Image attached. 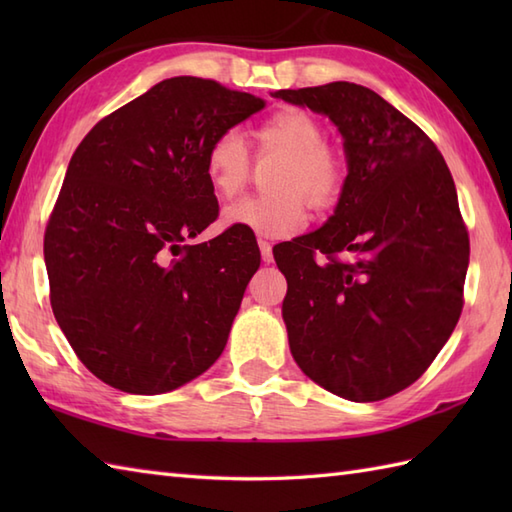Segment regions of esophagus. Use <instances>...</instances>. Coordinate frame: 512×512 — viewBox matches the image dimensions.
I'll use <instances>...</instances> for the list:
<instances>
[{
    "label": "esophagus",
    "mask_w": 512,
    "mask_h": 512,
    "mask_svg": "<svg viewBox=\"0 0 512 512\" xmlns=\"http://www.w3.org/2000/svg\"><path fill=\"white\" fill-rule=\"evenodd\" d=\"M259 250H262V259H264V264H270L273 262V244L270 242H266V239H259Z\"/></svg>",
    "instance_id": "34e87169"
}]
</instances>
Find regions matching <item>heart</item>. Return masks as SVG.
I'll use <instances>...</instances> for the list:
<instances>
[{"label":"heart","instance_id":"obj_1","mask_svg":"<svg viewBox=\"0 0 512 512\" xmlns=\"http://www.w3.org/2000/svg\"><path fill=\"white\" fill-rule=\"evenodd\" d=\"M323 127L310 112L284 107L253 129L255 156L277 158L268 173L273 193L244 198L222 213V224L270 239L297 235L314 209H330L341 200L347 169L343 156L323 143ZM250 154L242 136L224 132L204 151V176L220 200L242 193L250 178Z\"/></svg>","mask_w":512,"mask_h":512}]
</instances>
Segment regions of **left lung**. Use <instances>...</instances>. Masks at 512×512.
Here are the masks:
<instances>
[{
  "mask_svg": "<svg viewBox=\"0 0 512 512\" xmlns=\"http://www.w3.org/2000/svg\"><path fill=\"white\" fill-rule=\"evenodd\" d=\"M275 96L330 116L347 156L334 215L273 250L290 352L336 396L389 398L427 372L464 306L471 248L451 171L416 123L363 85Z\"/></svg>",
  "mask_w": 512,
  "mask_h": 512,
  "instance_id": "obj_1",
  "label": "left lung"
}]
</instances>
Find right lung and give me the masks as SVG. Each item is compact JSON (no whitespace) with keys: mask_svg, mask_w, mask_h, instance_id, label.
<instances>
[{"mask_svg":"<svg viewBox=\"0 0 512 512\" xmlns=\"http://www.w3.org/2000/svg\"><path fill=\"white\" fill-rule=\"evenodd\" d=\"M264 105L211 79L173 76L76 147L43 257L54 319L103 383L165 394L220 358L262 255L239 228L187 239L220 211L206 147Z\"/></svg>","mask_w":512,"mask_h":512,"instance_id":"add662e5","label":"right lung"}]
</instances>
